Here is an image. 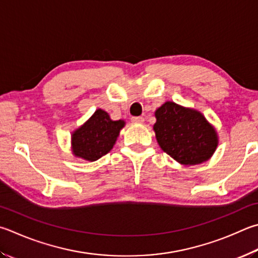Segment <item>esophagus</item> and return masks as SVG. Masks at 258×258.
<instances>
[{
	"label": "esophagus",
	"instance_id": "obj_1",
	"mask_svg": "<svg viewBox=\"0 0 258 258\" xmlns=\"http://www.w3.org/2000/svg\"><path fill=\"white\" fill-rule=\"evenodd\" d=\"M131 120H132V123L134 124H142L144 121V118L142 116H137V117H132Z\"/></svg>",
	"mask_w": 258,
	"mask_h": 258
}]
</instances>
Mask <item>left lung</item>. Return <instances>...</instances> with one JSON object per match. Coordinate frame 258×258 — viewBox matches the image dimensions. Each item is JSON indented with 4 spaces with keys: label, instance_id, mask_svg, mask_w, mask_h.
Listing matches in <instances>:
<instances>
[{
    "label": "left lung",
    "instance_id": "1",
    "mask_svg": "<svg viewBox=\"0 0 258 258\" xmlns=\"http://www.w3.org/2000/svg\"><path fill=\"white\" fill-rule=\"evenodd\" d=\"M154 115L157 141L172 159L193 166L212 157L219 143L218 134L200 111L167 101Z\"/></svg>",
    "mask_w": 258,
    "mask_h": 258
}]
</instances>
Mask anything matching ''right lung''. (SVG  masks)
<instances>
[{"label":"right lung","instance_id":"right-lung-1","mask_svg":"<svg viewBox=\"0 0 258 258\" xmlns=\"http://www.w3.org/2000/svg\"><path fill=\"white\" fill-rule=\"evenodd\" d=\"M124 125L123 119L113 120L105 110L97 109L86 123L72 133L73 154L88 161L98 160L113 149Z\"/></svg>","mask_w":258,"mask_h":258}]
</instances>
